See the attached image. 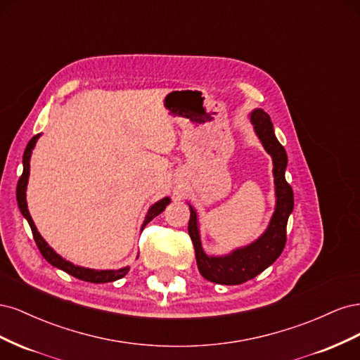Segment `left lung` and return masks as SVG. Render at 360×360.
I'll list each match as a JSON object with an SVG mask.
<instances>
[{
    "label": "left lung",
    "mask_w": 360,
    "mask_h": 360,
    "mask_svg": "<svg viewBox=\"0 0 360 360\" xmlns=\"http://www.w3.org/2000/svg\"><path fill=\"white\" fill-rule=\"evenodd\" d=\"M250 124L254 126L255 135L274 162V183H275V212L270 217L266 231L257 240L242 248H236L225 255H209L204 252L201 245L198 213L189 204L191 219L188 231L195 248V258L202 278L222 285H238L255 278L276 261L285 246V230L288 217L294 209L292 189L285 180L287 151L281 146L275 135L274 123L267 112L261 108L249 112Z\"/></svg>",
    "instance_id": "obj_1"
}]
</instances>
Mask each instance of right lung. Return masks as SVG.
<instances>
[{
  "label": "right lung",
  "mask_w": 360,
  "mask_h": 360,
  "mask_svg": "<svg viewBox=\"0 0 360 360\" xmlns=\"http://www.w3.org/2000/svg\"><path fill=\"white\" fill-rule=\"evenodd\" d=\"M41 136V134H37L36 136H32L30 139V143L27 144V148L24 151V160H22V165H24V171H22V176H20L19 181H18V188H16V198H18V205H19V210L22 213V216L28 221L30 228L32 231V236H34V240L36 245L40 250V254L43 255L49 264H52L53 267H57L63 271H66V274L78 278L81 281H86V282H93V284H105V282H112L117 279H122L123 276L127 275V271L130 270L129 266L122 267V269H108V270H96V269H89V267H82L78 264H73L70 261H68L66 258H63L60 254H57L56 250H53L48 243L45 238L40 236V233L37 231V228L34 225V221H32V217L28 212V205H27V184H28V177H30V159L32 155V150L36 147L37 139ZM171 202L169 197H165L159 200L158 202H155L153 205L150 207L147 214H146V219L141 225V231L144 230V226L156 217L158 214H160L163 210L167 209V205Z\"/></svg>",
  "instance_id": "1"
}]
</instances>
